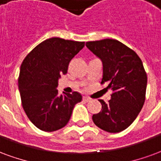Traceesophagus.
Masks as SVG:
<instances>
[{
	"label": "esophagus",
	"instance_id": "1",
	"mask_svg": "<svg viewBox=\"0 0 161 161\" xmlns=\"http://www.w3.org/2000/svg\"><path fill=\"white\" fill-rule=\"evenodd\" d=\"M83 99H84V101H85V102H90V100H91L89 96H84Z\"/></svg>",
	"mask_w": 161,
	"mask_h": 161
}]
</instances>
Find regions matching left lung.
<instances>
[{
    "label": "left lung",
    "mask_w": 161,
    "mask_h": 161,
    "mask_svg": "<svg viewBox=\"0 0 161 161\" xmlns=\"http://www.w3.org/2000/svg\"><path fill=\"white\" fill-rule=\"evenodd\" d=\"M87 47L102 59L101 84L113 90L108 102L99 100L100 113L92 116L99 128L117 133L128 128L136 119L146 98L147 73L135 51L114 39L86 42Z\"/></svg>",
    "instance_id": "obj_1"
}]
</instances>
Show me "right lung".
<instances>
[{
  "label": "right lung",
  "instance_id": "right-lung-1",
  "mask_svg": "<svg viewBox=\"0 0 161 161\" xmlns=\"http://www.w3.org/2000/svg\"><path fill=\"white\" fill-rule=\"evenodd\" d=\"M84 47V42L52 37L30 52L20 66L18 79L25 113L43 131H54L67 125L80 93L58 95V79L67 72L71 59Z\"/></svg>",
  "mask_w": 161,
  "mask_h": 161
}]
</instances>
